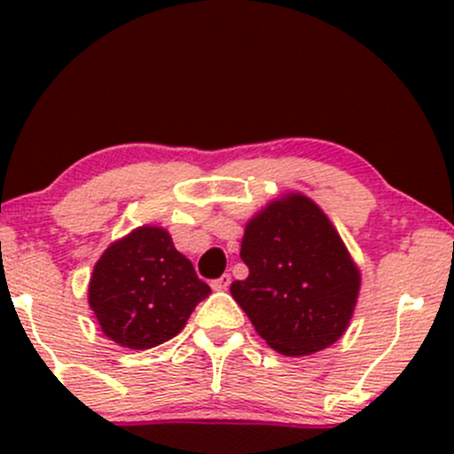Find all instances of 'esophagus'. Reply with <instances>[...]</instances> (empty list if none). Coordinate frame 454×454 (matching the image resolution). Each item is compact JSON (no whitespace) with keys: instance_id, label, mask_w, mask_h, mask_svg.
<instances>
[{"instance_id":"esophagus-1","label":"esophagus","mask_w":454,"mask_h":454,"mask_svg":"<svg viewBox=\"0 0 454 454\" xmlns=\"http://www.w3.org/2000/svg\"><path fill=\"white\" fill-rule=\"evenodd\" d=\"M213 290H226L228 288V286H231V275H228V273H223L222 275V278L220 279H215V281H213Z\"/></svg>"}]
</instances>
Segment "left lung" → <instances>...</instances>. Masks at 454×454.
<instances>
[{
	"mask_svg": "<svg viewBox=\"0 0 454 454\" xmlns=\"http://www.w3.org/2000/svg\"><path fill=\"white\" fill-rule=\"evenodd\" d=\"M247 279L231 294L275 352L307 356L333 346L350 325L361 270L311 198L290 192L245 223Z\"/></svg>",
	"mask_w": 454,
	"mask_h": 454,
	"instance_id": "8db88e82",
	"label": "left lung"
}]
</instances>
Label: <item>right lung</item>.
I'll return each mask as SVG.
<instances>
[{
	"label": "right lung",
	"mask_w": 454,
	"mask_h": 454,
	"mask_svg": "<svg viewBox=\"0 0 454 454\" xmlns=\"http://www.w3.org/2000/svg\"><path fill=\"white\" fill-rule=\"evenodd\" d=\"M211 294L161 226H138L104 249L90 279V307L108 340L149 350L173 340Z\"/></svg>",
	"instance_id": "right-lung-1"
}]
</instances>
